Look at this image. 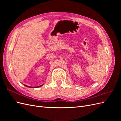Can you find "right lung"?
Listing matches in <instances>:
<instances>
[{
    "mask_svg": "<svg viewBox=\"0 0 121 121\" xmlns=\"http://www.w3.org/2000/svg\"><path fill=\"white\" fill-rule=\"evenodd\" d=\"M24 85H25V86H26V87H29V88H38V87H41V86H42L43 85H40V86H37V87H31V86H27V85H24V84H23Z\"/></svg>",
    "mask_w": 121,
    "mask_h": 121,
    "instance_id": "add662e5",
    "label": "right lung"
}]
</instances>
